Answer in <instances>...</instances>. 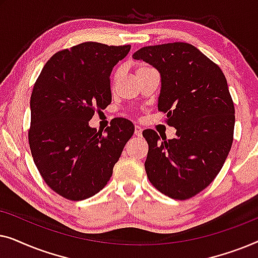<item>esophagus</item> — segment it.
<instances>
[{"label": "esophagus", "mask_w": 258, "mask_h": 258, "mask_svg": "<svg viewBox=\"0 0 258 258\" xmlns=\"http://www.w3.org/2000/svg\"><path fill=\"white\" fill-rule=\"evenodd\" d=\"M135 135L136 136H142V128L140 125H135Z\"/></svg>", "instance_id": "34e87169"}]
</instances>
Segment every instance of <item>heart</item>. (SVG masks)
<instances>
[{
  "label": "heart",
  "mask_w": 258,
  "mask_h": 258,
  "mask_svg": "<svg viewBox=\"0 0 258 258\" xmlns=\"http://www.w3.org/2000/svg\"><path fill=\"white\" fill-rule=\"evenodd\" d=\"M150 68H151V67L146 64V63H139V64L136 66V74H137V75H140L141 73L146 72V70L150 69ZM116 77H117V72L114 74V79H116Z\"/></svg>",
  "instance_id": "obj_1"
}]
</instances>
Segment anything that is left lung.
<instances>
[{
    "instance_id": "left-lung-1",
    "label": "left lung",
    "mask_w": 258,
    "mask_h": 258,
    "mask_svg": "<svg viewBox=\"0 0 258 258\" xmlns=\"http://www.w3.org/2000/svg\"><path fill=\"white\" fill-rule=\"evenodd\" d=\"M161 74L158 110L176 137L146 129L144 163L151 184L175 200L206 189L223 167L234 140L235 107L220 67L189 43L148 45L133 55Z\"/></svg>"
}]
</instances>
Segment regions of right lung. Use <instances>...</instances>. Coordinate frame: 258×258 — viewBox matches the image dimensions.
I'll return each mask as SVG.
<instances>
[{"instance_id": "right-lung-1", "label": "right lung", "mask_w": 258, "mask_h": 258, "mask_svg": "<svg viewBox=\"0 0 258 258\" xmlns=\"http://www.w3.org/2000/svg\"><path fill=\"white\" fill-rule=\"evenodd\" d=\"M130 48L84 42L63 49L34 84L31 155L47 185L67 200H86L103 189L133 136V123L122 117L112 119L105 134L89 126L95 111L111 103V70Z\"/></svg>"}]
</instances>
